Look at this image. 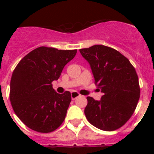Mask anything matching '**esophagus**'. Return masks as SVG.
Returning <instances> with one entry per match:
<instances>
[{"label":"esophagus","instance_id":"34e87169","mask_svg":"<svg viewBox=\"0 0 154 154\" xmlns=\"http://www.w3.org/2000/svg\"><path fill=\"white\" fill-rule=\"evenodd\" d=\"M71 96H72V99L74 100V99H75L76 98H78L79 96H80V94L77 92H72V93H71Z\"/></svg>","mask_w":154,"mask_h":154}]
</instances>
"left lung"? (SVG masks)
<instances>
[{"label":"left lung","instance_id":"obj_1","mask_svg":"<svg viewBox=\"0 0 154 154\" xmlns=\"http://www.w3.org/2000/svg\"><path fill=\"white\" fill-rule=\"evenodd\" d=\"M79 51L90 65L95 84L103 93L99 101L87 97L86 119L102 130H117L130 119L140 99L137 72L127 58L112 48L96 45Z\"/></svg>","mask_w":154,"mask_h":154}]
</instances>
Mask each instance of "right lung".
<instances>
[{
	"label": "right lung",
	"mask_w": 154,
	"mask_h": 154,
	"mask_svg": "<svg viewBox=\"0 0 154 154\" xmlns=\"http://www.w3.org/2000/svg\"><path fill=\"white\" fill-rule=\"evenodd\" d=\"M76 52L42 46L17 64L11 79L10 100L17 117L28 128L47 133L63 123L72 96L69 91L57 93L51 82L58 79Z\"/></svg>",
	"instance_id": "obj_1"
}]
</instances>
